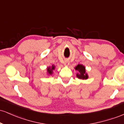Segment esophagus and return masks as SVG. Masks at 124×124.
Returning a JSON list of instances; mask_svg holds the SVG:
<instances>
[{
  "label": "esophagus",
  "instance_id": "1",
  "mask_svg": "<svg viewBox=\"0 0 124 124\" xmlns=\"http://www.w3.org/2000/svg\"><path fill=\"white\" fill-rule=\"evenodd\" d=\"M64 65H65V66H69V61H68V60H65V62H64Z\"/></svg>",
  "mask_w": 124,
  "mask_h": 124
}]
</instances>
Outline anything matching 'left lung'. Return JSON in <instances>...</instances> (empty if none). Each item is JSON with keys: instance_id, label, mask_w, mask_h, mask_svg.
<instances>
[{"instance_id": "1", "label": "left lung", "mask_w": 124, "mask_h": 124, "mask_svg": "<svg viewBox=\"0 0 124 124\" xmlns=\"http://www.w3.org/2000/svg\"><path fill=\"white\" fill-rule=\"evenodd\" d=\"M75 68L76 70L79 72V73L76 74L77 78L80 79H88L89 76H88L87 73H86V69H85V67L83 65L79 64Z\"/></svg>"}]
</instances>
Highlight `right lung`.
I'll return each mask as SVG.
<instances>
[{
    "label": "right lung",
    "mask_w": 124,
    "mask_h": 124,
    "mask_svg": "<svg viewBox=\"0 0 124 124\" xmlns=\"http://www.w3.org/2000/svg\"><path fill=\"white\" fill-rule=\"evenodd\" d=\"M55 66H54V65H52V66L51 67H48L47 68V72H48V75H52V73H53V70L55 69Z\"/></svg>",
    "instance_id": "1"
}]
</instances>
